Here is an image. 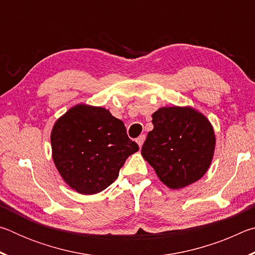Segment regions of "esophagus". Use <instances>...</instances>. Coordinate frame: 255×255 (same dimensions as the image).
<instances>
[{
	"label": "esophagus",
	"instance_id": "1",
	"mask_svg": "<svg viewBox=\"0 0 255 255\" xmlns=\"http://www.w3.org/2000/svg\"><path fill=\"white\" fill-rule=\"evenodd\" d=\"M145 138H146V136H145V135H140V136L138 137L137 139H136L137 144H138V146H139V147H141V146H143V144H144V140H145Z\"/></svg>",
	"mask_w": 255,
	"mask_h": 255
}]
</instances>
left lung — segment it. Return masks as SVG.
Wrapping results in <instances>:
<instances>
[{
  "mask_svg": "<svg viewBox=\"0 0 255 255\" xmlns=\"http://www.w3.org/2000/svg\"><path fill=\"white\" fill-rule=\"evenodd\" d=\"M141 155L159 180L180 189L199 180L211 163L215 149L213 127L191 108H161L153 114Z\"/></svg>",
  "mask_w": 255,
  "mask_h": 255,
  "instance_id": "left-lung-1",
  "label": "left lung"
}]
</instances>
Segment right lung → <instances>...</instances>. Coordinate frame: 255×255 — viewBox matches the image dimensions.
Segmentation results:
<instances>
[{"label":"right lung","mask_w":255,"mask_h":255,"mask_svg":"<svg viewBox=\"0 0 255 255\" xmlns=\"http://www.w3.org/2000/svg\"><path fill=\"white\" fill-rule=\"evenodd\" d=\"M50 140L60 175L83 195L101 192L114 183L128 156L139 149L122 120L103 108L84 105L56 122Z\"/></svg>","instance_id":"1"}]
</instances>
